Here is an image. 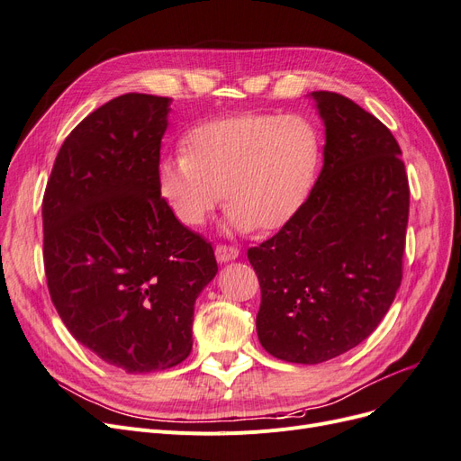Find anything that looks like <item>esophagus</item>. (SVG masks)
Instances as JSON below:
<instances>
[{
  "label": "esophagus",
  "mask_w": 461,
  "mask_h": 461,
  "mask_svg": "<svg viewBox=\"0 0 461 461\" xmlns=\"http://www.w3.org/2000/svg\"><path fill=\"white\" fill-rule=\"evenodd\" d=\"M240 249L236 246H229V244H217L215 248V256H217V261L221 263H227V261H232L239 258Z\"/></svg>",
  "instance_id": "34e87169"
}]
</instances>
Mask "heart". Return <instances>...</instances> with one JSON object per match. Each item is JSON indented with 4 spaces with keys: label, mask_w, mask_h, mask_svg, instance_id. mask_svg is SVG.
Here are the masks:
<instances>
[{
    "label": "heart",
    "mask_w": 461,
    "mask_h": 461,
    "mask_svg": "<svg viewBox=\"0 0 461 461\" xmlns=\"http://www.w3.org/2000/svg\"><path fill=\"white\" fill-rule=\"evenodd\" d=\"M185 151L159 167V186L175 217L200 227L225 190L227 225L278 230L310 198L321 165V138L302 115L240 113L198 124Z\"/></svg>",
    "instance_id": "1"
}]
</instances>
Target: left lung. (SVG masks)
I'll use <instances>...</instances> for the list:
<instances>
[{
  "label": "left lung",
  "instance_id": "8db88e82",
  "mask_svg": "<svg viewBox=\"0 0 461 461\" xmlns=\"http://www.w3.org/2000/svg\"><path fill=\"white\" fill-rule=\"evenodd\" d=\"M325 163L300 212L248 249L261 286L258 337L273 357L313 366L364 342L402 283L410 185L384 124L337 92H312Z\"/></svg>",
  "mask_w": 461,
  "mask_h": 461
}]
</instances>
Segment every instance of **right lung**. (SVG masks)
<instances>
[{
  "label": "right lung",
  "instance_id": "right-lung-1",
  "mask_svg": "<svg viewBox=\"0 0 461 461\" xmlns=\"http://www.w3.org/2000/svg\"><path fill=\"white\" fill-rule=\"evenodd\" d=\"M169 105L122 94L92 111L65 138L41 202L55 310L82 346L127 373L190 356L194 302L217 273L212 242L161 198Z\"/></svg>",
  "mask_w": 461,
  "mask_h": 461
}]
</instances>
